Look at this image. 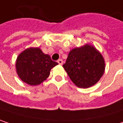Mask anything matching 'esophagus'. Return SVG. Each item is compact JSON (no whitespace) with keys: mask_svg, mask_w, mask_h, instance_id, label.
I'll return each instance as SVG.
<instances>
[{"mask_svg":"<svg viewBox=\"0 0 123 123\" xmlns=\"http://www.w3.org/2000/svg\"><path fill=\"white\" fill-rule=\"evenodd\" d=\"M58 64H59V65H62L63 61H62V60H61V59H59V60L58 61Z\"/></svg>","mask_w":123,"mask_h":123,"instance_id":"esophagus-1","label":"esophagus"}]
</instances>
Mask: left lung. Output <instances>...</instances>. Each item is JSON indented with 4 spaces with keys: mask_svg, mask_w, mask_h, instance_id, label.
<instances>
[{
    "mask_svg": "<svg viewBox=\"0 0 123 123\" xmlns=\"http://www.w3.org/2000/svg\"><path fill=\"white\" fill-rule=\"evenodd\" d=\"M73 83L87 88L97 83L105 71V61L101 53L89 44L70 51L62 65Z\"/></svg>",
    "mask_w": 123,
    "mask_h": 123,
    "instance_id": "1",
    "label": "left lung"
}]
</instances>
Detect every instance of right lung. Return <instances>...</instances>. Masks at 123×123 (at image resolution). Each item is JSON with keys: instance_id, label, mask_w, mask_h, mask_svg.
<instances>
[{"instance_id": "add662e5", "label": "right lung", "mask_w": 123, "mask_h": 123, "mask_svg": "<svg viewBox=\"0 0 123 123\" xmlns=\"http://www.w3.org/2000/svg\"><path fill=\"white\" fill-rule=\"evenodd\" d=\"M58 64L39 48H30L18 56L15 68L22 81L30 86H37L48 78L50 70Z\"/></svg>"}]
</instances>
